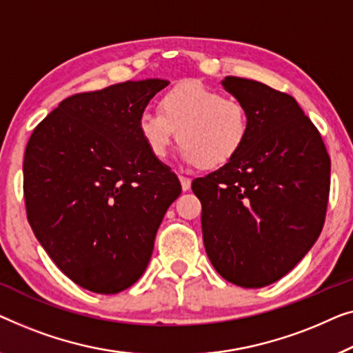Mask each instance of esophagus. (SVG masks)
<instances>
[{"label":"esophagus","mask_w":353,"mask_h":353,"mask_svg":"<svg viewBox=\"0 0 353 353\" xmlns=\"http://www.w3.org/2000/svg\"><path fill=\"white\" fill-rule=\"evenodd\" d=\"M179 181H181V185H182V190H183V192L190 190V185H192L190 179L183 177V176H179Z\"/></svg>","instance_id":"esophagus-1"}]
</instances>
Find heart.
I'll list each match as a JSON object with an SVG mask.
<instances>
[{
    "instance_id": "b5f03b06",
    "label": "heart",
    "mask_w": 353,
    "mask_h": 353,
    "mask_svg": "<svg viewBox=\"0 0 353 353\" xmlns=\"http://www.w3.org/2000/svg\"><path fill=\"white\" fill-rule=\"evenodd\" d=\"M158 108L141 113L137 121L142 141L155 158L166 155L177 131L183 161L217 170L241 152L250 136L245 103L208 84H177L163 94Z\"/></svg>"
}]
</instances>
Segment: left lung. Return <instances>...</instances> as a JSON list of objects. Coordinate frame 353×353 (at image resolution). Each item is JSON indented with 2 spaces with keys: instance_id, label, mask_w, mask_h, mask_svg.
I'll use <instances>...</instances> for the list:
<instances>
[{
  "instance_id": "1",
  "label": "left lung",
  "mask_w": 353,
  "mask_h": 353,
  "mask_svg": "<svg viewBox=\"0 0 353 353\" xmlns=\"http://www.w3.org/2000/svg\"><path fill=\"white\" fill-rule=\"evenodd\" d=\"M222 86L245 103L250 136L230 163L192 182L206 254L222 278L262 288L304 257L325 224L331 160L290 94L252 79Z\"/></svg>"
}]
</instances>
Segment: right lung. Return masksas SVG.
<instances>
[{"instance_id":"right-lung-1","label":"right lung","mask_w":353,"mask_h":353,"mask_svg":"<svg viewBox=\"0 0 353 353\" xmlns=\"http://www.w3.org/2000/svg\"><path fill=\"white\" fill-rule=\"evenodd\" d=\"M170 81H126L59 103L23 158L30 227L84 290L117 294L145 272L158 227L182 187L148 152L139 117Z\"/></svg>"}]
</instances>
